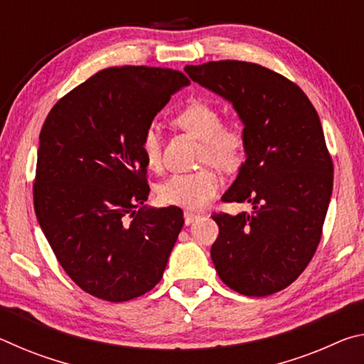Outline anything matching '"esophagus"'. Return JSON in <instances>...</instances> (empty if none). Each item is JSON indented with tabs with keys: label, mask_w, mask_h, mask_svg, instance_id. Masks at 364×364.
<instances>
[{
	"label": "esophagus",
	"mask_w": 364,
	"mask_h": 364,
	"mask_svg": "<svg viewBox=\"0 0 364 364\" xmlns=\"http://www.w3.org/2000/svg\"><path fill=\"white\" fill-rule=\"evenodd\" d=\"M200 215L199 213H194V212H184V223H186L188 226L191 223H194L196 220H199Z\"/></svg>",
	"instance_id": "34e87169"
}]
</instances>
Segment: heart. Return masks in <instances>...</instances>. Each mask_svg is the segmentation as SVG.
<instances>
[{
	"mask_svg": "<svg viewBox=\"0 0 364 364\" xmlns=\"http://www.w3.org/2000/svg\"><path fill=\"white\" fill-rule=\"evenodd\" d=\"M176 125L202 139L199 159L223 171H234L245 159V136L236 125L221 123L218 109L205 100H193L175 115ZM141 154L149 168H157L162 159V143L156 123H149L141 136ZM221 188L217 171L210 167L176 173L157 186L160 204L184 210H202Z\"/></svg>",
	"mask_w": 364,
	"mask_h": 364,
	"instance_id": "b5f03b06",
	"label": "heart"
}]
</instances>
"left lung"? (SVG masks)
I'll list each match as a JSON object with an SVG mask.
<instances>
[{
    "mask_svg": "<svg viewBox=\"0 0 364 364\" xmlns=\"http://www.w3.org/2000/svg\"><path fill=\"white\" fill-rule=\"evenodd\" d=\"M184 72L232 104L247 144L221 199L247 200L254 210L212 215L215 269L249 297L279 292L315 255L332 194L334 165L316 109L291 80L254 63L212 60Z\"/></svg>",
    "mask_w": 364,
    "mask_h": 364,
    "instance_id": "1",
    "label": "left lung"
}]
</instances>
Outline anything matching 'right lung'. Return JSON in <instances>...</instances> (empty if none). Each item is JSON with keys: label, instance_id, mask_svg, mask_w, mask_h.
Instances as JSON below:
<instances>
[{"label": "right lung", "instance_id": "1", "mask_svg": "<svg viewBox=\"0 0 364 364\" xmlns=\"http://www.w3.org/2000/svg\"><path fill=\"white\" fill-rule=\"evenodd\" d=\"M188 85L180 70L109 67L60 97L43 123L36 218L60 267L97 299H136L162 279L184 218L178 207L144 205L139 143Z\"/></svg>", "mask_w": 364, "mask_h": 364}]
</instances>
